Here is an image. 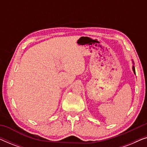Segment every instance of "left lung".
Returning a JSON list of instances; mask_svg holds the SVG:
<instances>
[{"instance_id":"left-lung-1","label":"left lung","mask_w":147,"mask_h":147,"mask_svg":"<svg viewBox=\"0 0 147 147\" xmlns=\"http://www.w3.org/2000/svg\"><path fill=\"white\" fill-rule=\"evenodd\" d=\"M132 63H134V61H132ZM132 70H133V71H134V74H136V73H135V68H134V65L132 66Z\"/></svg>"}]
</instances>
